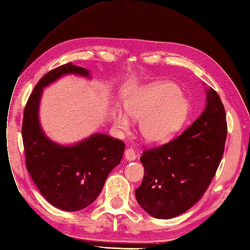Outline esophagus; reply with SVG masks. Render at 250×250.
Here are the masks:
<instances>
[{
	"label": "esophagus",
	"mask_w": 250,
	"mask_h": 250,
	"mask_svg": "<svg viewBox=\"0 0 250 250\" xmlns=\"http://www.w3.org/2000/svg\"><path fill=\"white\" fill-rule=\"evenodd\" d=\"M125 158L128 161H133L136 159V154L132 148H126L125 150Z\"/></svg>",
	"instance_id": "34e87169"
}]
</instances>
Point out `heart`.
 <instances>
[{"mask_svg": "<svg viewBox=\"0 0 250 250\" xmlns=\"http://www.w3.org/2000/svg\"><path fill=\"white\" fill-rule=\"evenodd\" d=\"M126 113L140 120L139 131L147 142L162 144L171 140L184 125L189 114V104L171 83H160L141 90L126 104ZM116 124L127 128V118L117 114Z\"/></svg>", "mask_w": 250, "mask_h": 250, "instance_id": "heart-1", "label": "heart"}]
</instances>
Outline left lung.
Returning a JSON list of instances; mask_svg holds the SVG:
<instances>
[{
    "label": "left lung",
    "mask_w": 250,
    "mask_h": 250,
    "mask_svg": "<svg viewBox=\"0 0 250 250\" xmlns=\"http://www.w3.org/2000/svg\"><path fill=\"white\" fill-rule=\"evenodd\" d=\"M227 134L223 104L210 87L207 106L194 123L169 142L143 150L144 176L135 190L143 210L156 218L170 219L194 206L218 169Z\"/></svg>",
    "instance_id": "1"
}]
</instances>
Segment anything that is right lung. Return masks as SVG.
<instances>
[{
	"label": "right lung",
	"instance_id": "add662e5",
	"mask_svg": "<svg viewBox=\"0 0 250 250\" xmlns=\"http://www.w3.org/2000/svg\"><path fill=\"white\" fill-rule=\"evenodd\" d=\"M65 74L89 76L71 62L47 72L39 80L23 110L21 136L26 167L42 196L64 211H79L92 204L112 169L122 161L125 142L94 134L72 146L51 141L39 125L38 107L42 88Z\"/></svg>",
	"mask_w": 250,
	"mask_h": 250
}]
</instances>
